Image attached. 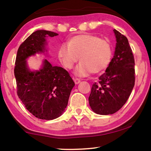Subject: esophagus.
<instances>
[{
  "label": "esophagus",
  "mask_w": 151,
  "mask_h": 151,
  "mask_svg": "<svg viewBox=\"0 0 151 151\" xmlns=\"http://www.w3.org/2000/svg\"><path fill=\"white\" fill-rule=\"evenodd\" d=\"M73 80H74V82H75L76 84H79L80 82V80L79 79V78H73Z\"/></svg>",
  "instance_id": "esophagus-1"
}]
</instances>
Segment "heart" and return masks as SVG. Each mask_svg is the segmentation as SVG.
Instances as JSON below:
<instances>
[{
	"label": "heart",
	"mask_w": 151,
	"mask_h": 151,
	"mask_svg": "<svg viewBox=\"0 0 151 151\" xmlns=\"http://www.w3.org/2000/svg\"><path fill=\"white\" fill-rule=\"evenodd\" d=\"M58 58L64 67L73 68L80 58V63L75 73L86 76L91 72L97 73L104 70L111 63L113 49L108 40L91 34H81L72 38L67 46L63 45L58 49Z\"/></svg>",
	"instance_id": "b5f03b06"
}]
</instances>
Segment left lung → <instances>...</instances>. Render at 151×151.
<instances>
[{
	"label": "left lung",
	"mask_w": 151,
	"mask_h": 151,
	"mask_svg": "<svg viewBox=\"0 0 151 151\" xmlns=\"http://www.w3.org/2000/svg\"><path fill=\"white\" fill-rule=\"evenodd\" d=\"M114 56L106 72L92 85L88 98L91 108L100 115L113 114L129 99L135 85V60L128 39L116 29Z\"/></svg>",
	"instance_id": "left-lung-1"
}]
</instances>
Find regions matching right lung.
<instances>
[{
  "label": "right lung",
  "mask_w": 151,
  "mask_h": 151,
  "mask_svg": "<svg viewBox=\"0 0 151 151\" xmlns=\"http://www.w3.org/2000/svg\"><path fill=\"white\" fill-rule=\"evenodd\" d=\"M58 35L46 30L32 33L20 45L14 67L18 98L32 115L46 120L57 118L64 113L75 83L67 70L53 67L46 59L42 68L36 71H30L26 60L44 52L46 38Z\"/></svg>",
  "instance_id": "add662e5"
}]
</instances>
